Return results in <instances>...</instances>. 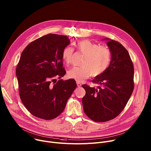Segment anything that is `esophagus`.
I'll return each mask as SVG.
<instances>
[{
    "instance_id": "1",
    "label": "esophagus",
    "mask_w": 151,
    "mask_h": 151,
    "mask_svg": "<svg viewBox=\"0 0 151 151\" xmlns=\"http://www.w3.org/2000/svg\"><path fill=\"white\" fill-rule=\"evenodd\" d=\"M77 85L78 87H81V84L80 83V82H78L77 81Z\"/></svg>"
}]
</instances>
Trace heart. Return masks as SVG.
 <instances>
[{"label": "heart", "instance_id": "1", "mask_svg": "<svg viewBox=\"0 0 151 151\" xmlns=\"http://www.w3.org/2000/svg\"><path fill=\"white\" fill-rule=\"evenodd\" d=\"M77 52L85 55L80 67H73L67 75L70 78L78 82L83 81L89 78L98 76L104 73L109 68L111 62V54L109 48L99 46L88 40H83L74 44ZM74 55V49L66 46L62 51V58L67 65L71 63Z\"/></svg>", "mask_w": 151, "mask_h": 151}]
</instances>
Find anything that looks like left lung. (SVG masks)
<instances>
[{
  "label": "left lung",
  "mask_w": 151,
  "mask_h": 151,
  "mask_svg": "<svg viewBox=\"0 0 151 151\" xmlns=\"http://www.w3.org/2000/svg\"><path fill=\"white\" fill-rule=\"evenodd\" d=\"M104 40H107L111 52V62L104 73L92 80L102 86L95 89L82 85L86 91L82 98L83 110L91 119L98 122L118 116L127 105L134 87V66L128 51L118 41Z\"/></svg>",
  "instance_id": "1"
}]
</instances>
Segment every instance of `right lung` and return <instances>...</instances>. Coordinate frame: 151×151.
<instances>
[{"label":"right lung","instance_id":"obj_1","mask_svg":"<svg viewBox=\"0 0 151 151\" xmlns=\"http://www.w3.org/2000/svg\"><path fill=\"white\" fill-rule=\"evenodd\" d=\"M68 37L48 34L24 49L16 68L19 95L27 110L38 118L51 120L64 110L77 87L75 80H56L66 73L62 53Z\"/></svg>","mask_w":151,"mask_h":151}]
</instances>
